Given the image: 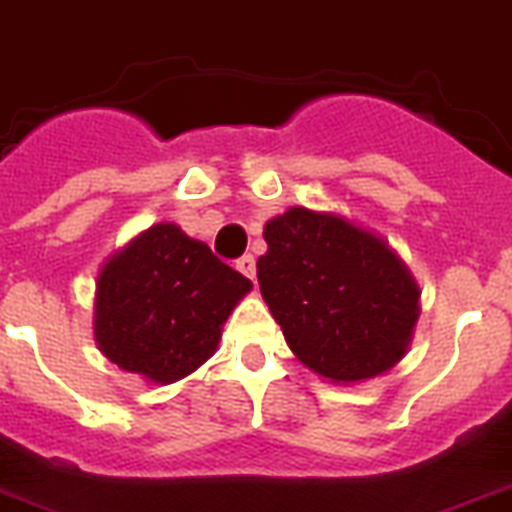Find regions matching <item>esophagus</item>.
Segmentation results:
<instances>
[{
	"mask_svg": "<svg viewBox=\"0 0 512 512\" xmlns=\"http://www.w3.org/2000/svg\"><path fill=\"white\" fill-rule=\"evenodd\" d=\"M236 270H239V273H242V276H247L249 281H255V273H257V268H255V257H252V255L239 257V260H236Z\"/></svg>",
	"mask_w": 512,
	"mask_h": 512,
	"instance_id": "34e87169",
	"label": "esophagus"
}]
</instances>
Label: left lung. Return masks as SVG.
Instances as JSON below:
<instances>
[{"label":"left lung","mask_w":512,"mask_h":512,"mask_svg":"<svg viewBox=\"0 0 512 512\" xmlns=\"http://www.w3.org/2000/svg\"><path fill=\"white\" fill-rule=\"evenodd\" d=\"M263 236L260 291L304 367L349 385L401 362L419 286L382 236L302 205L270 218Z\"/></svg>","instance_id":"obj_1"}]
</instances>
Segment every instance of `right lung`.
Instances as JSON below:
<instances>
[{
    "instance_id": "1",
    "label": "right lung",
    "mask_w": 512,
    "mask_h": 512,
    "mask_svg": "<svg viewBox=\"0 0 512 512\" xmlns=\"http://www.w3.org/2000/svg\"><path fill=\"white\" fill-rule=\"evenodd\" d=\"M252 281L176 223H156L103 263L93 333L124 372L156 385L182 380L216 354Z\"/></svg>"
}]
</instances>
